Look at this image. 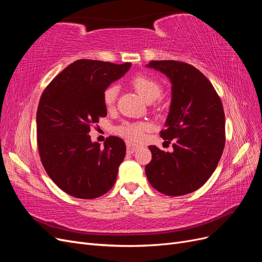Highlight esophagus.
I'll use <instances>...</instances> for the list:
<instances>
[{"label":"esophagus","mask_w":262,"mask_h":262,"mask_svg":"<svg viewBox=\"0 0 262 262\" xmlns=\"http://www.w3.org/2000/svg\"><path fill=\"white\" fill-rule=\"evenodd\" d=\"M140 147V145H137V144H132V143H128L126 144V152L132 154L136 152V150Z\"/></svg>","instance_id":"esophagus-1"}]
</instances>
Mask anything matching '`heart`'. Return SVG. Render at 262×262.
<instances>
[{
  "label": "heart",
  "mask_w": 262,
  "mask_h": 262,
  "mask_svg": "<svg viewBox=\"0 0 262 262\" xmlns=\"http://www.w3.org/2000/svg\"><path fill=\"white\" fill-rule=\"evenodd\" d=\"M131 84L142 97L147 102H152L160 98L163 94V85L157 78L148 74H137L132 77ZM119 89L115 84L107 86L102 92V101L106 108H113L117 101ZM149 130V125L145 122H123L117 128V133L131 141H141L145 132Z\"/></svg>",
  "instance_id": "heart-1"
}]
</instances>
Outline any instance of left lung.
Returning a JSON list of instances; mask_svg holds the SVG:
<instances>
[{
	"instance_id": "left-lung-1",
	"label": "left lung",
	"mask_w": 262,
	"mask_h": 262,
	"mask_svg": "<svg viewBox=\"0 0 262 262\" xmlns=\"http://www.w3.org/2000/svg\"><path fill=\"white\" fill-rule=\"evenodd\" d=\"M148 68L169 77L171 105L161 137L171 153L149 145L147 180L166 195L191 193L212 176L225 146V115L216 91L193 66L175 60L150 61Z\"/></svg>"
}]
</instances>
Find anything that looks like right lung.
I'll return each instance as SVG.
<instances>
[{"instance_id":"add662e5","label":"right lung","mask_w":262,"mask_h":262,"mask_svg":"<svg viewBox=\"0 0 262 262\" xmlns=\"http://www.w3.org/2000/svg\"><path fill=\"white\" fill-rule=\"evenodd\" d=\"M130 67L129 62L77 60L42 92L37 109L39 156L52 181L70 195L95 199L115 185L125 155L123 140L109 137L100 147L87 133L107 116L102 92Z\"/></svg>"}]
</instances>
